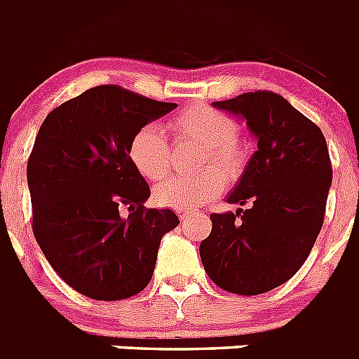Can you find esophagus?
<instances>
[{
	"mask_svg": "<svg viewBox=\"0 0 359 359\" xmlns=\"http://www.w3.org/2000/svg\"><path fill=\"white\" fill-rule=\"evenodd\" d=\"M176 214H177V217L182 219V221H187V219H189L190 215H192V212H190V210H183V208H180V210H176Z\"/></svg>",
	"mask_w": 359,
	"mask_h": 359,
	"instance_id": "34e87169",
	"label": "esophagus"
}]
</instances>
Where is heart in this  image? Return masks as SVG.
Returning <instances> with one entry per match:
<instances>
[{
	"label": "heart",
	"instance_id": "heart-1",
	"mask_svg": "<svg viewBox=\"0 0 359 359\" xmlns=\"http://www.w3.org/2000/svg\"><path fill=\"white\" fill-rule=\"evenodd\" d=\"M180 140L203 145L194 177H169L154 189L160 207L192 210L217 198L224 189V176L236 180L246 165V147L236 136L237 123L230 115L207 104L180 111L169 123ZM128 158L133 169L147 182H158L167 172V140L154 126H144L131 136Z\"/></svg>",
	"mask_w": 359,
	"mask_h": 359
}]
</instances>
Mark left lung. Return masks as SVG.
Listing matches in <instances>:
<instances>
[{
  "instance_id": "left-lung-1",
  "label": "left lung",
  "mask_w": 359,
  "mask_h": 359,
  "mask_svg": "<svg viewBox=\"0 0 359 359\" xmlns=\"http://www.w3.org/2000/svg\"><path fill=\"white\" fill-rule=\"evenodd\" d=\"M212 106L243 118L257 151L226 198L246 208L210 214L199 255L219 287L261 294L297 273L322 230L332 182L327 142L278 93L252 91Z\"/></svg>"
}]
</instances>
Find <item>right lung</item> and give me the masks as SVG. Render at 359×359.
Listing matches in <instances>:
<instances>
[{
  "label": "right lung",
  "mask_w": 359,
  "mask_h": 359,
  "mask_svg": "<svg viewBox=\"0 0 359 359\" xmlns=\"http://www.w3.org/2000/svg\"><path fill=\"white\" fill-rule=\"evenodd\" d=\"M176 106L97 86L55 107L37 133L27 167L32 230L57 275L86 297L140 293L161 237L180 224L170 208L144 207L151 189L128 158L131 136Z\"/></svg>",
  "instance_id": "obj_1"
}]
</instances>
